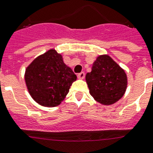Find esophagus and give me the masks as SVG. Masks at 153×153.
Here are the masks:
<instances>
[{
    "label": "esophagus",
    "instance_id": "obj_1",
    "mask_svg": "<svg viewBox=\"0 0 153 153\" xmlns=\"http://www.w3.org/2000/svg\"><path fill=\"white\" fill-rule=\"evenodd\" d=\"M77 77L78 79H80V80H83L84 77H85V73H84V72H82V73H79L77 75Z\"/></svg>",
    "mask_w": 153,
    "mask_h": 153
}]
</instances>
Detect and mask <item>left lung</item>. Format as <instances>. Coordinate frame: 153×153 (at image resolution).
Masks as SVG:
<instances>
[{
    "instance_id": "left-lung-1",
    "label": "left lung",
    "mask_w": 153,
    "mask_h": 153,
    "mask_svg": "<svg viewBox=\"0 0 153 153\" xmlns=\"http://www.w3.org/2000/svg\"><path fill=\"white\" fill-rule=\"evenodd\" d=\"M89 92L96 101L111 105L124 96L127 88V76L110 56L100 55L92 65L91 73L85 76Z\"/></svg>"
}]
</instances>
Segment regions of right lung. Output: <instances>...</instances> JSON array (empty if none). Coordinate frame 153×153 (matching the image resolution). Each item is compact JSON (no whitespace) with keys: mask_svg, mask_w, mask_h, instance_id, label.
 I'll return each mask as SVG.
<instances>
[{"mask_svg":"<svg viewBox=\"0 0 153 153\" xmlns=\"http://www.w3.org/2000/svg\"><path fill=\"white\" fill-rule=\"evenodd\" d=\"M24 78L33 100L43 107H53L64 100L76 76L62 56L51 49L27 67Z\"/></svg>","mask_w":153,"mask_h":153,"instance_id":"add662e5","label":"right lung"}]
</instances>
